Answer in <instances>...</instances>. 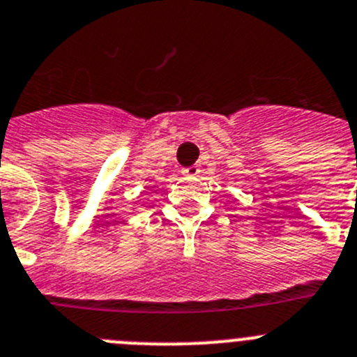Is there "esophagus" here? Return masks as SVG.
I'll return each instance as SVG.
<instances>
[{"mask_svg": "<svg viewBox=\"0 0 357 357\" xmlns=\"http://www.w3.org/2000/svg\"><path fill=\"white\" fill-rule=\"evenodd\" d=\"M199 172H201L199 165H190V167L183 169V174H185V176H197Z\"/></svg>", "mask_w": 357, "mask_h": 357, "instance_id": "1", "label": "esophagus"}]
</instances>
